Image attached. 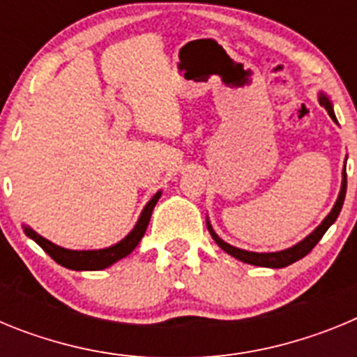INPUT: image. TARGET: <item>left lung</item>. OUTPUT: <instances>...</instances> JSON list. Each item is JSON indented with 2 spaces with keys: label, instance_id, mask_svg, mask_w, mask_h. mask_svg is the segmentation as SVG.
Masks as SVG:
<instances>
[{
  "label": "left lung",
  "instance_id": "1",
  "mask_svg": "<svg viewBox=\"0 0 357 357\" xmlns=\"http://www.w3.org/2000/svg\"><path fill=\"white\" fill-rule=\"evenodd\" d=\"M318 102H320V105L326 107V110L329 112L331 119H333L334 123H338V119H336V116H334V109H333V103H331L329 96H327L326 93H320ZM345 193H347V157H345V166H343V172H342V188H340L338 198H336V202H334V206H333V209H331V213L324 218V222H321L320 225H318L317 229L311 232V234L305 236L302 241H298L296 245H293V247L284 248V250L250 252V250H243V248H238V247H232V245H229L227 241H223V239L220 238L216 232H214L213 225H211V222H209V218H207V230H209V234L213 236V239L216 241L218 247L222 248V250H225L229 255H232V257H236V259L241 261V263L254 264V266H264V268H284V266H289V264H293L295 261L305 257L309 252L313 250L314 245H317V243L321 239V236L327 232V229H329V227L336 222V218H338L340 211H342V207H343Z\"/></svg>",
  "mask_w": 357,
  "mask_h": 357
}]
</instances>
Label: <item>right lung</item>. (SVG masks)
<instances>
[{"label":"right lung","mask_w":357,"mask_h":357,"mask_svg":"<svg viewBox=\"0 0 357 357\" xmlns=\"http://www.w3.org/2000/svg\"><path fill=\"white\" fill-rule=\"evenodd\" d=\"M160 195H162V191H157V193L148 200V204L143 207L139 218H137V222H135L134 229H132L121 241L112 245V247L98 248V250H69V248L59 247V245L52 243L50 239L37 234L31 227L23 225V230L28 238L33 239V241H36L53 261H56V263L61 264V266L69 268V270H77V272H85V270H87V272L103 270V268H109L114 263H118L123 257H127V255L139 245L144 232H146L151 213H153V207H155V204L159 202Z\"/></svg>","instance_id":"add662e5"}]
</instances>
